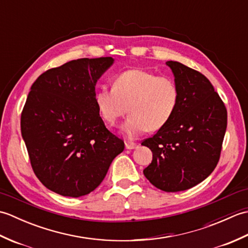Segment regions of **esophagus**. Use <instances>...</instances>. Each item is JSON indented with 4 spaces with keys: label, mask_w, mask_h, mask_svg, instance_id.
Segmentation results:
<instances>
[{
    "label": "esophagus",
    "mask_w": 248,
    "mask_h": 248,
    "mask_svg": "<svg viewBox=\"0 0 248 248\" xmlns=\"http://www.w3.org/2000/svg\"><path fill=\"white\" fill-rule=\"evenodd\" d=\"M138 145L136 143H133V141H125V148L127 149H135Z\"/></svg>",
    "instance_id": "34e87169"
}]
</instances>
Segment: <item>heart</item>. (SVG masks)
I'll return each mask as SVG.
<instances>
[{
	"label": "heart",
	"instance_id": "b5f03b06",
	"mask_svg": "<svg viewBox=\"0 0 248 248\" xmlns=\"http://www.w3.org/2000/svg\"><path fill=\"white\" fill-rule=\"evenodd\" d=\"M180 98L181 91L175 78L143 69L118 73L113 88L102 86L94 94L99 113L108 124H115L129 112L123 131L130 139L166 125L175 115Z\"/></svg>",
	"mask_w": 248,
	"mask_h": 248
}]
</instances>
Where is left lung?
<instances>
[{
    "label": "left lung",
    "instance_id": "1",
    "mask_svg": "<svg viewBox=\"0 0 248 248\" xmlns=\"http://www.w3.org/2000/svg\"><path fill=\"white\" fill-rule=\"evenodd\" d=\"M181 91L173 117L141 141L152 151L144 170L150 183L164 192H180L203 181L219 161L227 128V109L202 73L168 61Z\"/></svg>",
    "mask_w": 248,
    "mask_h": 248
}]
</instances>
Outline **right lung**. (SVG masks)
<instances>
[{
	"label": "right lung",
	"instance_id": "right-lung-1",
	"mask_svg": "<svg viewBox=\"0 0 248 248\" xmlns=\"http://www.w3.org/2000/svg\"><path fill=\"white\" fill-rule=\"evenodd\" d=\"M112 57L78 59L37 78L21 113V133L36 177L62 196L80 197L102 182L124 143L105 127L94 86Z\"/></svg>",
	"mask_w": 248,
	"mask_h": 248
}]
</instances>
